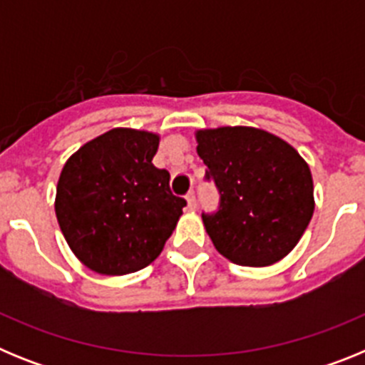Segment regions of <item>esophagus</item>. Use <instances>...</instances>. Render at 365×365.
<instances>
[{
	"mask_svg": "<svg viewBox=\"0 0 365 365\" xmlns=\"http://www.w3.org/2000/svg\"><path fill=\"white\" fill-rule=\"evenodd\" d=\"M186 201H188V210H195V206H197V201H195V192H188L186 195Z\"/></svg>",
	"mask_w": 365,
	"mask_h": 365,
	"instance_id": "esophagus-1",
	"label": "esophagus"
}]
</instances>
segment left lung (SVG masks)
Masks as SVG:
<instances>
[{
    "mask_svg": "<svg viewBox=\"0 0 365 365\" xmlns=\"http://www.w3.org/2000/svg\"><path fill=\"white\" fill-rule=\"evenodd\" d=\"M195 138L206 179L219 190L217 212L202 214L217 252L243 267L283 259L314 212L309 164L291 144L257 128L199 130Z\"/></svg>",
    "mask_w": 365,
    "mask_h": 365,
    "instance_id": "left-lung-1",
    "label": "left lung"
}]
</instances>
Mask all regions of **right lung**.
<instances>
[{"mask_svg":"<svg viewBox=\"0 0 365 365\" xmlns=\"http://www.w3.org/2000/svg\"><path fill=\"white\" fill-rule=\"evenodd\" d=\"M159 135L115 128L67 159L56 186L58 225L87 269L124 276L159 257L186 201L153 166Z\"/></svg>","mask_w":365,"mask_h":365,"instance_id":"add662e5","label":"right lung"}]
</instances>
